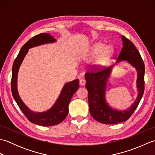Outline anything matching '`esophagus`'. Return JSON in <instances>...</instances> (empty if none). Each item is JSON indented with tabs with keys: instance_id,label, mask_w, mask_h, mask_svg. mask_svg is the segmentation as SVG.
Masks as SVG:
<instances>
[{
	"instance_id": "obj_1",
	"label": "esophagus",
	"mask_w": 155,
	"mask_h": 155,
	"mask_svg": "<svg viewBox=\"0 0 155 155\" xmlns=\"http://www.w3.org/2000/svg\"><path fill=\"white\" fill-rule=\"evenodd\" d=\"M79 84L81 86H84V85L86 84V81L84 79H81L79 81Z\"/></svg>"
}]
</instances>
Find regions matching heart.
<instances>
[{"instance_id": "1", "label": "heart", "mask_w": 155, "mask_h": 155, "mask_svg": "<svg viewBox=\"0 0 155 155\" xmlns=\"http://www.w3.org/2000/svg\"><path fill=\"white\" fill-rule=\"evenodd\" d=\"M114 48L112 46H106L103 42H97L92 46L90 50V56L92 57H99L94 62V66L96 68H101L105 65L108 59L113 55Z\"/></svg>"}]
</instances>
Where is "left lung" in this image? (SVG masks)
<instances>
[{
    "mask_svg": "<svg viewBox=\"0 0 155 155\" xmlns=\"http://www.w3.org/2000/svg\"><path fill=\"white\" fill-rule=\"evenodd\" d=\"M123 48L116 64L96 73L85 74L86 88L88 91L89 111L94 120L106 124H118L127 120L139 105L144 90V64L135 46L124 36L121 37ZM127 63L136 69L137 73L138 95L134 104L125 110H118L109 104L106 98L108 79L114 67L120 62Z\"/></svg>",
    "mask_w": 155,
    "mask_h": 155,
    "instance_id": "8db88e82",
    "label": "left lung"
}]
</instances>
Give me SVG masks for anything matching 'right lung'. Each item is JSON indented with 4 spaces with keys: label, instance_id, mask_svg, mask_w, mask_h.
I'll use <instances>...</instances> for the list:
<instances>
[{
    "label": "right lung",
    "instance_id": "add662e5",
    "mask_svg": "<svg viewBox=\"0 0 155 155\" xmlns=\"http://www.w3.org/2000/svg\"><path fill=\"white\" fill-rule=\"evenodd\" d=\"M57 41V39L48 33H41L35 36L22 46L12 66L11 91L13 98L26 117L32 123L44 127L54 126L65 119L68 113V105L71 98L79 87L78 79L64 84L57 101L49 109L43 112H35L31 110L20 97L17 87L18 73L29 49L42 45L54 43Z\"/></svg>",
    "mask_w": 155,
    "mask_h": 155
}]
</instances>
